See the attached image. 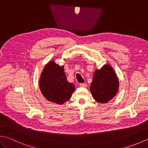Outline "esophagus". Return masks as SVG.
Instances as JSON below:
<instances>
[{
  "mask_svg": "<svg viewBox=\"0 0 148 148\" xmlns=\"http://www.w3.org/2000/svg\"><path fill=\"white\" fill-rule=\"evenodd\" d=\"M79 86L81 87H83V88H86L87 86V84L86 83H80Z\"/></svg>",
  "mask_w": 148,
  "mask_h": 148,
  "instance_id": "obj_1",
  "label": "esophagus"
}]
</instances>
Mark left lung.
I'll return each instance as SVG.
<instances>
[{
  "instance_id": "left-lung-1",
  "label": "left lung",
  "mask_w": 148,
  "mask_h": 148,
  "mask_svg": "<svg viewBox=\"0 0 148 148\" xmlns=\"http://www.w3.org/2000/svg\"><path fill=\"white\" fill-rule=\"evenodd\" d=\"M118 80L110 65H105L96 70L91 83L90 90L96 101L106 103L109 101L118 92Z\"/></svg>"
}]
</instances>
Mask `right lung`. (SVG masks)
I'll use <instances>...</instances> for the list:
<instances>
[{
    "mask_svg": "<svg viewBox=\"0 0 148 148\" xmlns=\"http://www.w3.org/2000/svg\"><path fill=\"white\" fill-rule=\"evenodd\" d=\"M39 86L44 97L58 104H62L70 99L75 89L74 84L67 80L64 66H59L54 61L49 62L45 67Z\"/></svg>",
    "mask_w": 148,
    "mask_h": 148,
    "instance_id": "add662e5",
    "label": "right lung"
}]
</instances>
